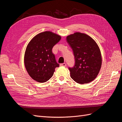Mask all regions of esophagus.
<instances>
[{
    "label": "esophagus",
    "mask_w": 122,
    "mask_h": 122,
    "mask_svg": "<svg viewBox=\"0 0 122 122\" xmlns=\"http://www.w3.org/2000/svg\"><path fill=\"white\" fill-rule=\"evenodd\" d=\"M61 66H63V67H66L67 65H66L65 63H62V64H60Z\"/></svg>",
    "instance_id": "34e87169"
}]
</instances>
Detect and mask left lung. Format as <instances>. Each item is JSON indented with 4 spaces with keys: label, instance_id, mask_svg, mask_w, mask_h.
<instances>
[{
    "label": "left lung",
    "instance_id": "obj_1",
    "mask_svg": "<svg viewBox=\"0 0 122 122\" xmlns=\"http://www.w3.org/2000/svg\"><path fill=\"white\" fill-rule=\"evenodd\" d=\"M67 42L72 48L75 65L69 68L71 78L77 83H89L97 76L102 65L100 50L95 41L85 34L68 36Z\"/></svg>",
    "mask_w": 122,
    "mask_h": 122
}]
</instances>
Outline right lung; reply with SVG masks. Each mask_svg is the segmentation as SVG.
Returning a JSON list of instances; mask_svg holds the SVG:
<instances>
[{
    "instance_id": "right-lung-1",
    "label": "right lung",
    "mask_w": 122,
    "mask_h": 122,
    "mask_svg": "<svg viewBox=\"0 0 122 122\" xmlns=\"http://www.w3.org/2000/svg\"><path fill=\"white\" fill-rule=\"evenodd\" d=\"M61 36L50 31L36 35L28 44L24 55V65L31 78L39 82H45L53 75L60 65L55 60L52 49Z\"/></svg>"
}]
</instances>
